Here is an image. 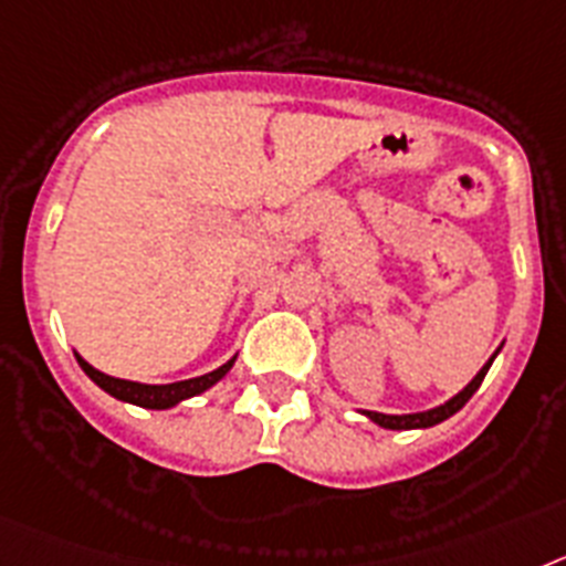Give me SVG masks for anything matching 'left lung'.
Masks as SVG:
<instances>
[{
    "label": "left lung",
    "mask_w": 566,
    "mask_h": 566,
    "mask_svg": "<svg viewBox=\"0 0 566 566\" xmlns=\"http://www.w3.org/2000/svg\"><path fill=\"white\" fill-rule=\"evenodd\" d=\"M501 350V347H499ZM499 350L493 353V356L488 358V365L481 367L479 373L473 376V381L464 387V390H459L453 396V399H447L444 405L432 407V410H421V412H401V416H387V412H376V410H361V416H367V419L373 421V424L385 427V430H421V427H432V424H441L444 419H450L453 412H459L461 407L467 405V401L473 399V392L479 390L481 381H484V376H488L490 365H493V358L499 356Z\"/></svg>",
    "instance_id": "obj_1"
}]
</instances>
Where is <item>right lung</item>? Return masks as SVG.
Listing matches in <instances>:
<instances>
[{
    "mask_svg": "<svg viewBox=\"0 0 566 566\" xmlns=\"http://www.w3.org/2000/svg\"><path fill=\"white\" fill-rule=\"evenodd\" d=\"M76 361L93 385H99L107 396H113V399L127 401V405H136V407H145V410H170V407H176L179 401L193 399V396H199V392L210 390L216 381H222V378L230 373V367H233L235 356L230 358V361H224L222 367L205 373V376L185 378V381H174V385H142V381L113 378L107 376V373L96 370L93 365H87L85 358L78 356V353H76Z\"/></svg>",
    "mask_w": 566,
    "mask_h": 566,
    "instance_id": "right-lung-1",
    "label": "right lung"
}]
</instances>
